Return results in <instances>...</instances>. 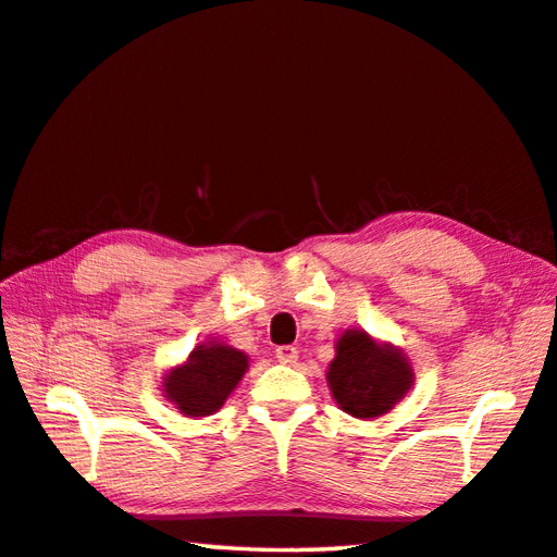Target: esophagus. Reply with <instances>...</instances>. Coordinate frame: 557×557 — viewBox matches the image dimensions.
Wrapping results in <instances>:
<instances>
[{
    "instance_id": "obj_1",
    "label": "esophagus",
    "mask_w": 557,
    "mask_h": 557,
    "mask_svg": "<svg viewBox=\"0 0 557 557\" xmlns=\"http://www.w3.org/2000/svg\"><path fill=\"white\" fill-rule=\"evenodd\" d=\"M276 358H278V362H283V366H295V360H298V348H295V346H278Z\"/></svg>"
}]
</instances>
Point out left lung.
<instances>
[{
	"label": "left lung",
	"instance_id": "left-lung-1",
	"mask_svg": "<svg viewBox=\"0 0 557 557\" xmlns=\"http://www.w3.org/2000/svg\"><path fill=\"white\" fill-rule=\"evenodd\" d=\"M336 356L326 368V387L348 416L370 421L389 413L411 392V360L394 344L377 342L362 329H346L336 338Z\"/></svg>",
	"mask_w": 557,
	"mask_h": 557
}]
</instances>
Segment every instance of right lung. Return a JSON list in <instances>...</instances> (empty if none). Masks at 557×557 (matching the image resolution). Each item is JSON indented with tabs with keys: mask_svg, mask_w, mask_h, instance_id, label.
<instances>
[{
	"mask_svg": "<svg viewBox=\"0 0 557 557\" xmlns=\"http://www.w3.org/2000/svg\"><path fill=\"white\" fill-rule=\"evenodd\" d=\"M249 368V358L225 342H203L163 374L165 399L187 418H203L228 401Z\"/></svg>",
	"mask_w": 557,
	"mask_h": 557,
	"instance_id": "right-lung-1",
	"label": "right lung"
}]
</instances>
